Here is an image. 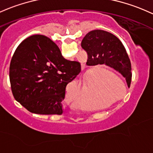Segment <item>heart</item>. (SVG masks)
I'll use <instances>...</instances> for the list:
<instances>
[{
  "mask_svg": "<svg viewBox=\"0 0 153 153\" xmlns=\"http://www.w3.org/2000/svg\"><path fill=\"white\" fill-rule=\"evenodd\" d=\"M93 76H89L85 79V86H84V91H85V96H87L88 94V92L89 90L90 83H91L92 80H93ZM74 89L75 90V91H76L78 96L76 97H74L70 96V95L67 94L66 95V101L67 102L71 105L76 104L77 103H79L81 100V95H82V88L81 85L78 82H74ZM101 97H103L101 96Z\"/></svg>",
  "mask_w": 153,
  "mask_h": 153,
  "instance_id": "heart-1",
  "label": "heart"
}]
</instances>
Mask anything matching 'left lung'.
Segmentation results:
<instances>
[{
  "label": "left lung",
  "instance_id": "1",
  "mask_svg": "<svg viewBox=\"0 0 153 153\" xmlns=\"http://www.w3.org/2000/svg\"><path fill=\"white\" fill-rule=\"evenodd\" d=\"M81 46L87 52L88 65H108L126 78L128 87L131 81V65L124 46L117 37L103 30H93L85 35Z\"/></svg>",
  "mask_w": 153,
  "mask_h": 153
}]
</instances>
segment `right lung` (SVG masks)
Returning a JSON list of instances; mask_svg holds the SVG:
<instances>
[{
    "mask_svg": "<svg viewBox=\"0 0 153 153\" xmlns=\"http://www.w3.org/2000/svg\"><path fill=\"white\" fill-rule=\"evenodd\" d=\"M81 71V65L62 56L48 37L33 35L16 49L9 68L14 98L30 112L62 114L67 85Z\"/></svg>",
    "mask_w": 153,
    "mask_h": 153,
    "instance_id": "1",
    "label": "right lung"
}]
</instances>
